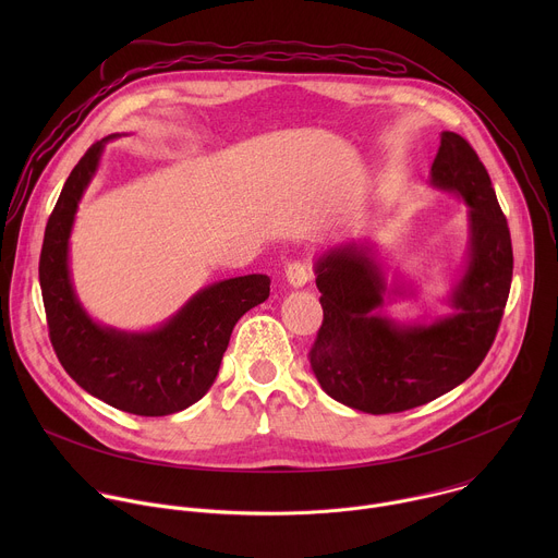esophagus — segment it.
<instances>
[{
    "mask_svg": "<svg viewBox=\"0 0 558 558\" xmlns=\"http://www.w3.org/2000/svg\"><path fill=\"white\" fill-rule=\"evenodd\" d=\"M284 276H287L291 287H304L311 280L308 267L304 263H300V260L298 263H289L287 269H284Z\"/></svg>",
    "mask_w": 558,
    "mask_h": 558,
    "instance_id": "esophagus-1",
    "label": "esophagus"
}]
</instances>
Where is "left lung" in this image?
Here are the masks:
<instances>
[{"instance_id": "obj_1", "label": "left lung", "mask_w": 558, "mask_h": 558, "mask_svg": "<svg viewBox=\"0 0 558 558\" xmlns=\"http://www.w3.org/2000/svg\"><path fill=\"white\" fill-rule=\"evenodd\" d=\"M430 185L470 207L468 265L452 289L454 313L430 325L379 315L386 280L368 247L344 245L315 263L325 320L308 351L323 390L371 415L402 413L465 381L488 355L512 282V241L488 170L472 145L441 132Z\"/></svg>"}]
</instances>
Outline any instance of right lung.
I'll list each match as a JSON object with an SVG mask.
<instances>
[{
	"instance_id": "obj_1",
	"label": "right lung",
	"mask_w": 558,
	"mask_h": 558,
	"mask_svg": "<svg viewBox=\"0 0 558 558\" xmlns=\"http://www.w3.org/2000/svg\"><path fill=\"white\" fill-rule=\"evenodd\" d=\"M110 134L82 156L48 218L39 284L52 349L65 373L101 402L141 417L179 413L209 390L231 331L241 317L269 298V276L250 274L201 289L166 325L145 333L97 325L76 300L68 241L74 214Z\"/></svg>"
}]
</instances>
